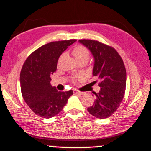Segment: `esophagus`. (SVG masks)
Returning a JSON list of instances; mask_svg holds the SVG:
<instances>
[{
    "label": "esophagus",
    "instance_id": "esophagus-1",
    "mask_svg": "<svg viewBox=\"0 0 151 151\" xmlns=\"http://www.w3.org/2000/svg\"><path fill=\"white\" fill-rule=\"evenodd\" d=\"M73 92H74V94H80V95H82V94H83V92H79V91L76 90V89H74V91H73Z\"/></svg>",
    "mask_w": 151,
    "mask_h": 151
}]
</instances>
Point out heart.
I'll return each instance as SVG.
<instances>
[{"mask_svg":"<svg viewBox=\"0 0 151 151\" xmlns=\"http://www.w3.org/2000/svg\"><path fill=\"white\" fill-rule=\"evenodd\" d=\"M72 54L77 62L80 60H83V59L88 61L89 58V50L85 46L82 45H78L75 46L73 49Z\"/></svg>","mask_w":151,"mask_h":151,"instance_id":"obj_1","label":"heart"}]
</instances>
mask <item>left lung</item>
I'll use <instances>...</instances> for the list:
<instances>
[{
	"instance_id": "obj_1",
	"label": "left lung",
	"mask_w": 151,
	"mask_h": 151,
	"mask_svg": "<svg viewBox=\"0 0 151 151\" xmlns=\"http://www.w3.org/2000/svg\"><path fill=\"white\" fill-rule=\"evenodd\" d=\"M79 42L88 48L93 55L92 75L100 80V91L94 92V105L87 110L97 118H107L118 109L125 95L126 70L123 61L112 46L90 39H81Z\"/></svg>"
}]
</instances>
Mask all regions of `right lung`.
I'll return each instance as SVG.
<instances>
[{
    "label": "right lung",
    "instance_id": "right-lung-1",
    "mask_svg": "<svg viewBox=\"0 0 151 151\" xmlns=\"http://www.w3.org/2000/svg\"><path fill=\"white\" fill-rule=\"evenodd\" d=\"M77 41H52L36 49L25 61L20 74L22 96L31 110L44 118L57 115L67 104L73 91H58L50 84L61 54Z\"/></svg>",
    "mask_w": 151,
    "mask_h": 151
}]
</instances>
